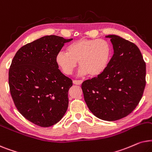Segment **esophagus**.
Listing matches in <instances>:
<instances>
[{"instance_id": "obj_1", "label": "esophagus", "mask_w": 152, "mask_h": 152, "mask_svg": "<svg viewBox=\"0 0 152 152\" xmlns=\"http://www.w3.org/2000/svg\"><path fill=\"white\" fill-rule=\"evenodd\" d=\"M83 83V80H73V83L75 85H81Z\"/></svg>"}]
</instances>
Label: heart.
I'll use <instances>...</instances> for the list:
<instances>
[{
	"mask_svg": "<svg viewBox=\"0 0 152 152\" xmlns=\"http://www.w3.org/2000/svg\"><path fill=\"white\" fill-rule=\"evenodd\" d=\"M110 54V46L106 40L80 39L68 46L67 52L58 53L56 62L66 75L72 74L79 62L80 75L96 77L106 69Z\"/></svg>",
	"mask_w": 152,
	"mask_h": 152,
	"instance_id": "obj_1",
	"label": "heart"
}]
</instances>
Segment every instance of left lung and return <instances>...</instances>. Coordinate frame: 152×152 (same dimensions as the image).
Returning <instances> with one entry per match:
<instances>
[{"mask_svg": "<svg viewBox=\"0 0 152 152\" xmlns=\"http://www.w3.org/2000/svg\"><path fill=\"white\" fill-rule=\"evenodd\" d=\"M110 39L114 53L104 72L82 83L84 99L95 116L115 121L136 108L146 84V64L138 47L117 35Z\"/></svg>", "mask_w": 152, "mask_h": 152, "instance_id": "1", "label": "left lung"}]
</instances>
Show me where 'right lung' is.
Listing matches in <instances>:
<instances>
[{"label":"right lung","instance_id":"1","mask_svg":"<svg viewBox=\"0 0 152 152\" xmlns=\"http://www.w3.org/2000/svg\"><path fill=\"white\" fill-rule=\"evenodd\" d=\"M72 39L44 36L22 46L12 61L9 69L12 98L19 113L37 126H53L67 110L72 80L58 69L56 56Z\"/></svg>","mask_w":152,"mask_h":152}]
</instances>
